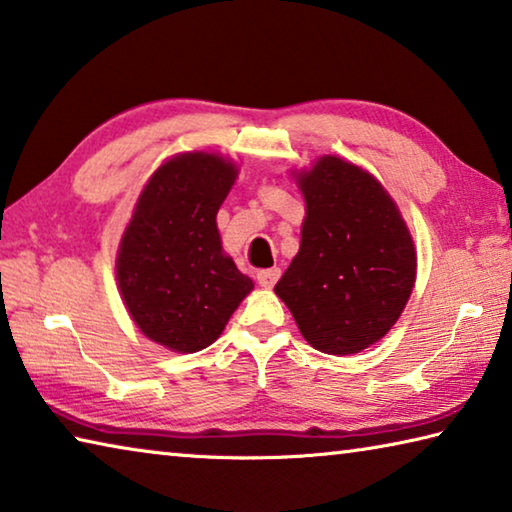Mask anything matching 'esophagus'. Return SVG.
<instances>
[{
    "label": "esophagus",
    "instance_id": "esophagus-1",
    "mask_svg": "<svg viewBox=\"0 0 512 512\" xmlns=\"http://www.w3.org/2000/svg\"><path fill=\"white\" fill-rule=\"evenodd\" d=\"M280 275H282L280 268H266V271H257V282H259V287L271 289L273 284H275L277 280H280Z\"/></svg>",
    "mask_w": 512,
    "mask_h": 512
}]
</instances>
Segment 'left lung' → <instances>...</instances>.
Instances as JSON below:
<instances>
[{"instance_id":"8db88e82","label":"left lung","mask_w":512,"mask_h":512,"mask_svg":"<svg viewBox=\"0 0 512 512\" xmlns=\"http://www.w3.org/2000/svg\"><path fill=\"white\" fill-rule=\"evenodd\" d=\"M302 241L275 293L305 339L325 354L377 343L400 318L415 282V248L391 196L334 155L300 176Z\"/></svg>"}]
</instances>
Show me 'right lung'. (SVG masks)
Returning a JSON list of instances; mask_svg holds the SVG:
<instances>
[{
  "label": "right lung",
  "instance_id": "right-lung-1",
  "mask_svg": "<svg viewBox=\"0 0 512 512\" xmlns=\"http://www.w3.org/2000/svg\"><path fill=\"white\" fill-rule=\"evenodd\" d=\"M237 178L214 153L164 162L144 187L124 232L117 282L137 327L173 352L219 339L253 280L223 253L216 212Z\"/></svg>",
  "mask_w": 512,
  "mask_h": 512
}]
</instances>
